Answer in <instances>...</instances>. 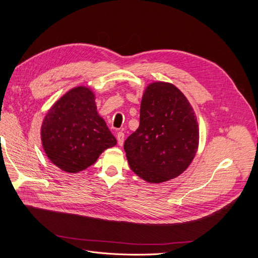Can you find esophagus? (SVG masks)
Listing matches in <instances>:
<instances>
[{"mask_svg":"<svg viewBox=\"0 0 258 258\" xmlns=\"http://www.w3.org/2000/svg\"><path fill=\"white\" fill-rule=\"evenodd\" d=\"M117 142H118V145H122L123 144V140H124V134L122 131L117 132Z\"/></svg>","mask_w":258,"mask_h":258,"instance_id":"esophagus-1","label":"esophagus"}]
</instances>
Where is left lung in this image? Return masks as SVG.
Masks as SVG:
<instances>
[{
  "label": "left lung",
  "mask_w": 258,
  "mask_h": 258,
  "mask_svg": "<svg viewBox=\"0 0 258 258\" xmlns=\"http://www.w3.org/2000/svg\"><path fill=\"white\" fill-rule=\"evenodd\" d=\"M199 144L196 115L174 85L155 82L146 87L139 128L124 141L130 169L148 183H162L188 168Z\"/></svg>",
  "instance_id": "8db88e82"
}]
</instances>
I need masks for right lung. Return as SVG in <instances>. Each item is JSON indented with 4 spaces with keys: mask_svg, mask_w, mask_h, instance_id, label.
<instances>
[{
    "mask_svg": "<svg viewBox=\"0 0 258 258\" xmlns=\"http://www.w3.org/2000/svg\"><path fill=\"white\" fill-rule=\"evenodd\" d=\"M41 137L49 160L69 173L87 169L117 143L97 112L95 95L86 86L68 91L50 107Z\"/></svg>",
    "mask_w": 258,
    "mask_h": 258,
    "instance_id": "obj_1",
    "label": "right lung"
}]
</instances>
